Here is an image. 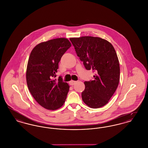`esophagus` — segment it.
Segmentation results:
<instances>
[{
  "label": "esophagus",
  "mask_w": 148,
  "mask_h": 148,
  "mask_svg": "<svg viewBox=\"0 0 148 148\" xmlns=\"http://www.w3.org/2000/svg\"><path fill=\"white\" fill-rule=\"evenodd\" d=\"M77 83L76 81H74V80H71V82H69V84L71 85H74L75 83Z\"/></svg>",
  "instance_id": "obj_1"
}]
</instances>
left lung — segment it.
Instances as JSON below:
<instances>
[{
	"mask_svg": "<svg viewBox=\"0 0 148 148\" xmlns=\"http://www.w3.org/2000/svg\"><path fill=\"white\" fill-rule=\"evenodd\" d=\"M70 40L86 69H92L95 73L93 80L84 82L82 93L83 101L94 109L105 106L119 83V63L113 45L94 36L71 38Z\"/></svg>",
	"mask_w": 148,
	"mask_h": 148,
	"instance_id": "left-lung-1",
	"label": "left lung"
}]
</instances>
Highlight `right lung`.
Wrapping results in <instances>:
<instances>
[{
	"instance_id": "right-lung-1",
	"label": "right lung",
	"mask_w": 148,
	"mask_h": 148,
	"mask_svg": "<svg viewBox=\"0 0 148 148\" xmlns=\"http://www.w3.org/2000/svg\"><path fill=\"white\" fill-rule=\"evenodd\" d=\"M71 46L66 38H56L41 42L32 50L27 65L26 79L29 90L39 104L48 110L62 106L69 86L61 76L54 79L58 64Z\"/></svg>"
}]
</instances>
